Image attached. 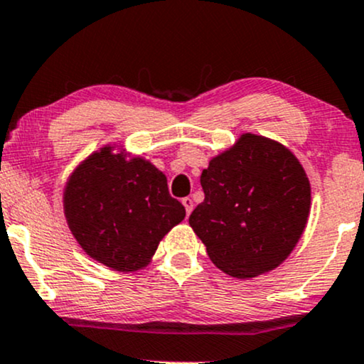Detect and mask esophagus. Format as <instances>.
I'll return each instance as SVG.
<instances>
[{
    "mask_svg": "<svg viewBox=\"0 0 364 364\" xmlns=\"http://www.w3.org/2000/svg\"><path fill=\"white\" fill-rule=\"evenodd\" d=\"M182 204H183V208H186L187 216H191L192 209H194V203H192L191 197H183V199H182Z\"/></svg>",
    "mask_w": 364,
    "mask_h": 364,
    "instance_id": "obj_1",
    "label": "esophagus"
}]
</instances>
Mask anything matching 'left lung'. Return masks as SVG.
I'll return each instance as SVG.
<instances>
[{
  "instance_id": "left-lung-1",
  "label": "left lung",
  "mask_w": 364,
  "mask_h": 364,
  "mask_svg": "<svg viewBox=\"0 0 364 364\" xmlns=\"http://www.w3.org/2000/svg\"><path fill=\"white\" fill-rule=\"evenodd\" d=\"M204 200L189 224L210 262L250 280L280 267L297 246L311 213V182L294 151L257 133L209 160Z\"/></svg>"
}]
</instances>
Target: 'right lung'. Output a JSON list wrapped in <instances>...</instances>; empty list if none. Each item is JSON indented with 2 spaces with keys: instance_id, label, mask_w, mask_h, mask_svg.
I'll list each match as a JSON object with an SVG mask.
<instances>
[{
  "instance_id": "add662e5",
  "label": "right lung",
  "mask_w": 364,
  "mask_h": 364,
  "mask_svg": "<svg viewBox=\"0 0 364 364\" xmlns=\"http://www.w3.org/2000/svg\"><path fill=\"white\" fill-rule=\"evenodd\" d=\"M62 204L84 253L123 273L148 267L164 236L186 218L165 173L121 143L102 145L75 165Z\"/></svg>"
}]
</instances>
